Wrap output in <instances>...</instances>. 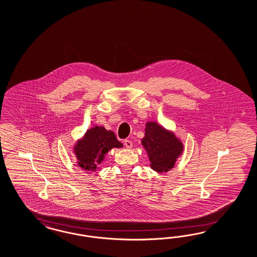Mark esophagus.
I'll list each match as a JSON object with an SVG mask.
<instances>
[{"mask_svg": "<svg viewBox=\"0 0 257 257\" xmlns=\"http://www.w3.org/2000/svg\"><path fill=\"white\" fill-rule=\"evenodd\" d=\"M124 146L126 147L127 149H131L133 147L132 141H131V140H129V139H125Z\"/></svg>", "mask_w": 257, "mask_h": 257, "instance_id": "1", "label": "esophagus"}]
</instances>
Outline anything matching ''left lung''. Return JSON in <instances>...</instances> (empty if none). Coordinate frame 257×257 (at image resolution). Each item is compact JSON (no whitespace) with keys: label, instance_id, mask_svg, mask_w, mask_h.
I'll list each match as a JSON object with an SVG mask.
<instances>
[{"label":"left lung","instance_id":"8db88e82","mask_svg":"<svg viewBox=\"0 0 257 257\" xmlns=\"http://www.w3.org/2000/svg\"><path fill=\"white\" fill-rule=\"evenodd\" d=\"M142 145L149 154L151 167L157 172L171 169L182 153V143L172 133L155 122H148Z\"/></svg>","mask_w":257,"mask_h":257}]
</instances>
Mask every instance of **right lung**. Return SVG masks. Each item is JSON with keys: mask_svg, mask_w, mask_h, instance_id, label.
I'll return each instance as SVG.
<instances>
[{"mask_svg": "<svg viewBox=\"0 0 257 257\" xmlns=\"http://www.w3.org/2000/svg\"><path fill=\"white\" fill-rule=\"evenodd\" d=\"M122 146L112 131L95 126L87 131L83 139L76 142L75 154L77 164L84 170L95 171L103 162L105 153L113 148Z\"/></svg>", "mask_w": 257, "mask_h": 257, "instance_id": "obj_1", "label": "right lung"}]
</instances>
